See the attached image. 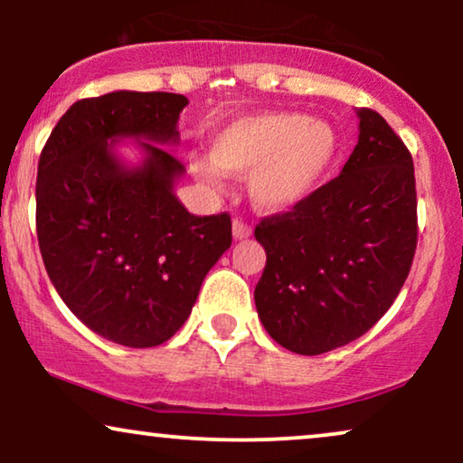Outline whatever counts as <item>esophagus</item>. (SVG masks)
I'll return each mask as SVG.
<instances>
[{
	"label": "esophagus",
	"mask_w": 463,
	"mask_h": 463,
	"mask_svg": "<svg viewBox=\"0 0 463 463\" xmlns=\"http://www.w3.org/2000/svg\"><path fill=\"white\" fill-rule=\"evenodd\" d=\"M232 235H235V239H248L252 235V226L246 224L243 220H235L232 222Z\"/></svg>",
	"instance_id": "esophagus-1"
}]
</instances>
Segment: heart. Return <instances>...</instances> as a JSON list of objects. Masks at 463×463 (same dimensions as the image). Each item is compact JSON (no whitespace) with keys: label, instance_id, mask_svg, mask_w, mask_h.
Wrapping results in <instances>:
<instances>
[{"label":"heart","instance_id":"1","mask_svg":"<svg viewBox=\"0 0 463 463\" xmlns=\"http://www.w3.org/2000/svg\"><path fill=\"white\" fill-rule=\"evenodd\" d=\"M337 152V135L324 121L291 110L243 115L211 139V163L194 172L217 184L222 172L250 174V198L265 213H283L320 187Z\"/></svg>","mask_w":463,"mask_h":463}]
</instances>
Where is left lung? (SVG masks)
Masks as SVG:
<instances>
[{
	"mask_svg": "<svg viewBox=\"0 0 463 463\" xmlns=\"http://www.w3.org/2000/svg\"><path fill=\"white\" fill-rule=\"evenodd\" d=\"M357 115L359 141L342 174L254 228L268 254L254 287L259 317L291 353L322 354L370 331L416 254L411 154L376 110Z\"/></svg>",
	"mask_w": 463,
	"mask_h": 463,
	"instance_id": "1",
	"label": "left lung"
}]
</instances>
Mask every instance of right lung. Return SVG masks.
<instances>
[{
  "instance_id": "right-lung-1",
  "label": "right lung",
  "mask_w": 463,
  "mask_h": 463,
  "mask_svg": "<svg viewBox=\"0 0 463 463\" xmlns=\"http://www.w3.org/2000/svg\"><path fill=\"white\" fill-rule=\"evenodd\" d=\"M178 93L113 91L78 99L39 158L36 235L58 296L110 342L152 348L189 317L204 276L231 248V215H191L174 194L183 163ZM143 138L146 158L126 168L117 138Z\"/></svg>"
}]
</instances>
